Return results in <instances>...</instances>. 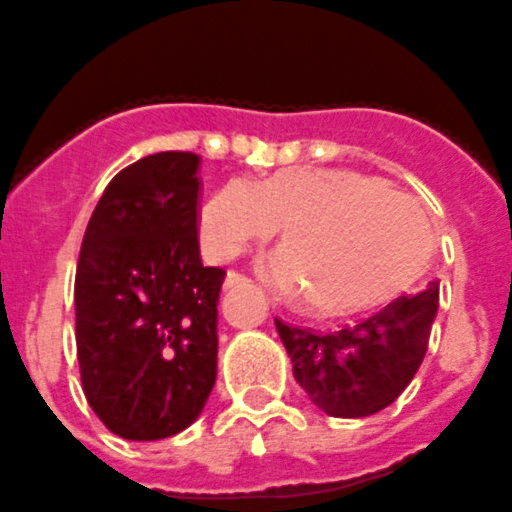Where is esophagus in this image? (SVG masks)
<instances>
[{
  "mask_svg": "<svg viewBox=\"0 0 512 512\" xmlns=\"http://www.w3.org/2000/svg\"><path fill=\"white\" fill-rule=\"evenodd\" d=\"M245 285H250V280L245 278V275H240V272L229 270L227 278H224V288L232 290V288H245Z\"/></svg>",
  "mask_w": 512,
  "mask_h": 512,
  "instance_id": "esophagus-1",
  "label": "esophagus"
}]
</instances>
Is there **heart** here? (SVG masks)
Returning <instances> with one entry per match:
<instances>
[{
  "label": "heart",
  "instance_id": "heart-1",
  "mask_svg": "<svg viewBox=\"0 0 512 512\" xmlns=\"http://www.w3.org/2000/svg\"><path fill=\"white\" fill-rule=\"evenodd\" d=\"M283 229V252L265 275L283 293L305 295L323 318L361 313L407 288L427 265L424 214L381 181L361 174L288 169L250 184L229 179L199 214L202 245L232 260Z\"/></svg>",
  "mask_w": 512,
  "mask_h": 512
}]
</instances>
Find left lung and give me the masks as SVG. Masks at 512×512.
I'll return each instance as SVG.
<instances>
[{"mask_svg":"<svg viewBox=\"0 0 512 512\" xmlns=\"http://www.w3.org/2000/svg\"><path fill=\"white\" fill-rule=\"evenodd\" d=\"M439 285L401 295L366 321L315 333L275 321L295 381L328 417L358 419L381 412L407 389L427 353Z\"/></svg>","mask_w":512,"mask_h":512,"instance_id":"8db88e82","label":"left lung"}]
</instances>
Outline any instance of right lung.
Masks as SVG:
<instances>
[{
  "instance_id": "right-lung-1",
  "label": "right lung",
  "mask_w": 512,
  "mask_h": 512,
  "mask_svg": "<svg viewBox=\"0 0 512 512\" xmlns=\"http://www.w3.org/2000/svg\"><path fill=\"white\" fill-rule=\"evenodd\" d=\"M199 159L143 156L105 186L75 272L83 391L113 434L174 437L217 381L222 267L199 257Z\"/></svg>"
}]
</instances>
